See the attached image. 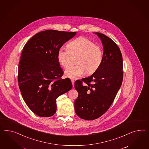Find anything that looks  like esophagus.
Returning a JSON list of instances; mask_svg holds the SVG:
<instances>
[{"mask_svg": "<svg viewBox=\"0 0 149 149\" xmlns=\"http://www.w3.org/2000/svg\"><path fill=\"white\" fill-rule=\"evenodd\" d=\"M72 87H74V82H75V81H74V80H72Z\"/></svg>", "mask_w": 149, "mask_h": 149, "instance_id": "1", "label": "esophagus"}]
</instances>
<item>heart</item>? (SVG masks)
Listing matches in <instances>:
<instances>
[{
	"instance_id": "b5f03b06",
	"label": "heart",
	"mask_w": 149,
	"mask_h": 149,
	"mask_svg": "<svg viewBox=\"0 0 149 149\" xmlns=\"http://www.w3.org/2000/svg\"><path fill=\"white\" fill-rule=\"evenodd\" d=\"M67 49H58L57 59L61 66L66 68L71 58L77 57V65L68 67L64 71L65 76L71 79H77L86 73L92 74L97 71L102 62V49L86 37H80L70 42Z\"/></svg>"
}]
</instances>
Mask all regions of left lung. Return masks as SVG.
<instances>
[{
  "label": "left lung",
  "mask_w": 149,
  "mask_h": 149,
  "mask_svg": "<svg viewBox=\"0 0 149 149\" xmlns=\"http://www.w3.org/2000/svg\"><path fill=\"white\" fill-rule=\"evenodd\" d=\"M104 49L100 67L90 77L75 82L79 96L75 101V113L81 119L92 120L103 115L113 102L123 79V57L113 40L95 32Z\"/></svg>",
  "instance_id": "left-lung-1"
}]
</instances>
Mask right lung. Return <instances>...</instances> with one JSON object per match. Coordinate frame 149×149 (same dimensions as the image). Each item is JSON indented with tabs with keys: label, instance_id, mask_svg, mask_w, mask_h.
Segmentation results:
<instances>
[{
	"label": "right lung",
	"instance_id": "right-lung-1",
	"mask_svg": "<svg viewBox=\"0 0 149 149\" xmlns=\"http://www.w3.org/2000/svg\"><path fill=\"white\" fill-rule=\"evenodd\" d=\"M76 34L48 30L37 33L24 45L18 66V85L25 102L38 116H53L57 98L72 88L69 79L61 78L63 71L56 55Z\"/></svg>",
	"mask_w": 149,
	"mask_h": 149
}]
</instances>
